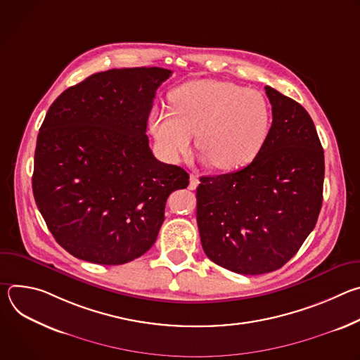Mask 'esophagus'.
<instances>
[{
	"mask_svg": "<svg viewBox=\"0 0 360 360\" xmlns=\"http://www.w3.org/2000/svg\"><path fill=\"white\" fill-rule=\"evenodd\" d=\"M199 185V179L195 175L189 176V189H196V186Z\"/></svg>",
	"mask_w": 360,
	"mask_h": 360,
	"instance_id": "34e87169",
	"label": "esophagus"
}]
</instances>
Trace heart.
Wrapping results in <instances>:
<instances>
[{"instance_id":"1","label":"heart","mask_w":360,"mask_h":360,"mask_svg":"<svg viewBox=\"0 0 360 360\" xmlns=\"http://www.w3.org/2000/svg\"><path fill=\"white\" fill-rule=\"evenodd\" d=\"M174 110L153 108L149 127L162 155L178 161L196 134V146L218 171H238L255 161L272 129L266 96L228 81L196 79L171 94Z\"/></svg>"}]
</instances>
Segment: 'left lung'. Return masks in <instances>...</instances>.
Here are the masks:
<instances>
[{
    "label": "left lung",
    "mask_w": 360,
    "mask_h": 360,
    "mask_svg": "<svg viewBox=\"0 0 360 360\" xmlns=\"http://www.w3.org/2000/svg\"><path fill=\"white\" fill-rule=\"evenodd\" d=\"M272 129L258 157L224 175L200 176L196 221L203 252L242 275L282 268L318 221L325 157L306 110L272 86Z\"/></svg>",
    "instance_id": "obj_1"
}]
</instances>
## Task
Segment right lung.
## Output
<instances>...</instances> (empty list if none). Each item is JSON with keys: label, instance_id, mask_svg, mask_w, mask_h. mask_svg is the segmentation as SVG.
<instances>
[{"label": "right lung", "instance_id": "add662e5", "mask_svg": "<svg viewBox=\"0 0 360 360\" xmlns=\"http://www.w3.org/2000/svg\"><path fill=\"white\" fill-rule=\"evenodd\" d=\"M158 67L96 72L65 89L39 128L32 192L56 240L75 258L122 265L155 243L185 169L158 161L146 136Z\"/></svg>", "mask_w": 360, "mask_h": 360}]
</instances>
